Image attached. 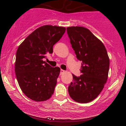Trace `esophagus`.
I'll list each match as a JSON object with an SVG mask.
<instances>
[{
  "label": "esophagus",
  "mask_w": 126,
  "mask_h": 126,
  "mask_svg": "<svg viewBox=\"0 0 126 126\" xmlns=\"http://www.w3.org/2000/svg\"><path fill=\"white\" fill-rule=\"evenodd\" d=\"M64 72H65V71L64 70H63V69H61V70H60V74L61 75L63 74V73H64Z\"/></svg>",
  "instance_id": "34e87169"
}]
</instances>
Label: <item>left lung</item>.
<instances>
[{
	"mask_svg": "<svg viewBox=\"0 0 126 126\" xmlns=\"http://www.w3.org/2000/svg\"><path fill=\"white\" fill-rule=\"evenodd\" d=\"M68 37L76 57L82 61L80 76L73 74L68 87L72 99L88 103L96 98L108 79L110 60L104 45L89 30L82 27L67 28Z\"/></svg>",
	"mask_w": 126,
	"mask_h": 126,
	"instance_id": "obj_1",
	"label": "left lung"
}]
</instances>
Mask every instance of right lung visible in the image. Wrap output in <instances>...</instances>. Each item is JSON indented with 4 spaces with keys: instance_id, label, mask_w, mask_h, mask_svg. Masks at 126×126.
<instances>
[{
    "instance_id": "obj_1",
    "label": "right lung",
    "mask_w": 126,
    "mask_h": 126,
    "mask_svg": "<svg viewBox=\"0 0 126 126\" xmlns=\"http://www.w3.org/2000/svg\"><path fill=\"white\" fill-rule=\"evenodd\" d=\"M65 30L62 27L42 26L18 47L15 64L16 76L22 91L32 100H47L54 93L60 69L51 67L43 59L48 53H53V46L60 40Z\"/></svg>"
}]
</instances>
